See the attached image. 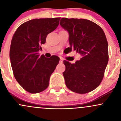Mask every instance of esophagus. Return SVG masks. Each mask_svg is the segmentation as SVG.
Wrapping results in <instances>:
<instances>
[{
    "mask_svg": "<svg viewBox=\"0 0 121 121\" xmlns=\"http://www.w3.org/2000/svg\"><path fill=\"white\" fill-rule=\"evenodd\" d=\"M62 61H63V59L62 57H60V62H62Z\"/></svg>",
    "mask_w": 121,
    "mask_h": 121,
    "instance_id": "obj_1",
    "label": "esophagus"
}]
</instances>
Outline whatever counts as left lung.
<instances>
[{"instance_id": "left-lung-1", "label": "left lung", "mask_w": 121, "mask_h": 121, "mask_svg": "<svg viewBox=\"0 0 121 121\" xmlns=\"http://www.w3.org/2000/svg\"><path fill=\"white\" fill-rule=\"evenodd\" d=\"M60 24L69 35L70 47L66 49L82 56L74 64L63 61L66 86L77 93L91 91L101 84L109 60L105 33L98 25L87 19L62 18Z\"/></svg>"}]
</instances>
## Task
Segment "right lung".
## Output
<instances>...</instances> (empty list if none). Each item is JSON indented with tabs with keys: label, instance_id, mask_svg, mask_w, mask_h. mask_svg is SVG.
Returning a JSON list of instances; mask_svg holds the SVG:
<instances>
[{
	"label": "right lung",
	"instance_id": "right-lung-1",
	"mask_svg": "<svg viewBox=\"0 0 121 121\" xmlns=\"http://www.w3.org/2000/svg\"><path fill=\"white\" fill-rule=\"evenodd\" d=\"M60 17L35 19L20 25L12 37L9 51L13 75L21 86L30 93L44 91L60 58H47L38 52L49 33L56 30Z\"/></svg>",
	"mask_w": 121,
	"mask_h": 121
}]
</instances>
